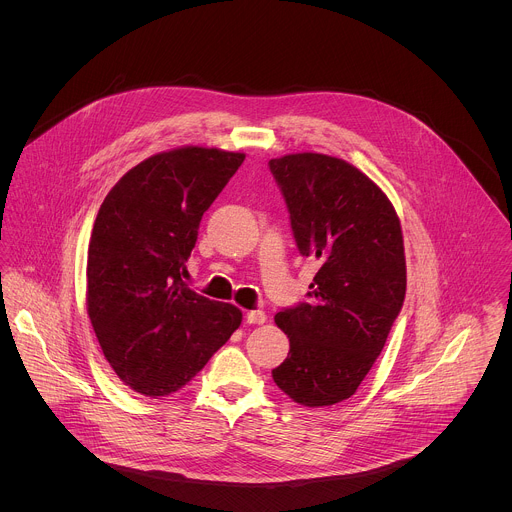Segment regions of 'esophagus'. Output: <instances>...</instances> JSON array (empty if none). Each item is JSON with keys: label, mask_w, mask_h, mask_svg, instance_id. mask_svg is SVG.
Returning a JSON list of instances; mask_svg holds the SVG:
<instances>
[{"label": "esophagus", "mask_w": 512, "mask_h": 512, "mask_svg": "<svg viewBox=\"0 0 512 512\" xmlns=\"http://www.w3.org/2000/svg\"><path fill=\"white\" fill-rule=\"evenodd\" d=\"M246 321L250 325H262V323H266V313L260 309H252L246 313Z\"/></svg>", "instance_id": "esophagus-1"}]
</instances>
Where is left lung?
<instances>
[{
	"mask_svg": "<svg viewBox=\"0 0 512 512\" xmlns=\"http://www.w3.org/2000/svg\"><path fill=\"white\" fill-rule=\"evenodd\" d=\"M268 165L299 254L319 264L309 299L274 317L290 353L272 376L293 402L331 406L357 392L402 309L400 220L388 197L343 159L293 153Z\"/></svg>",
	"mask_w": 512,
	"mask_h": 512,
	"instance_id": "1",
	"label": "left lung"
}]
</instances>
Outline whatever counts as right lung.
Instances as JSON below:
<instances>
[{
    "label": "right lung",
    "mask_w": 512,
    "mask_h": 512,
    "mask_svg": "<svg viewBox=\"0 0 512 512\" xmlns=\"http://www.w3.org/2000/svg\"><path fill=\"white\" fill-rule=\"evenodd\" d=\"M244 153L179 147L147 157L106 195L92 228L86 305L106 361L144 396L185 386L242 321L238 307L187 288L205 211Z\"/></svg>",
    "instance_id": "obj_1"
}]
</instances>
